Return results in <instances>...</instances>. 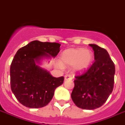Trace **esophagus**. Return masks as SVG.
<instances>
[{"label": "esophagus", "mask_w": 125, "mask_h": 125, "mask_svg": "<svg viewBox=\"0 0 125 125\" xmlns=\"http://www.w3.org/2000/svg\"><path fill=\"white\" fill-rule=\"evenodd\" d=\"M72 79V75H65V76H64V79H65V81L68 80V79Z\"/></svg>", "instance_id": "34e87169"}]
</instances>
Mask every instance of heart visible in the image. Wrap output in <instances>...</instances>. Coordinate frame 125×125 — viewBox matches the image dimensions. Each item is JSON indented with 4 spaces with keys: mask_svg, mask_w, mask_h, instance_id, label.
I'll return each instance as SVG.
<instances>
[{
    "mask_svg": "<svg viewBox=\"0 0 125 125\" xmlns=\"http://www.w3.org/2000/svg\"><path fill=\"white\" fill-rule=\"evenodd\" d=\"M93 53L90 50L83 48H70L63 51L61 55V61L63 65L71 66L75 72H83L91 65ZM58 63L59 67L63 66Z\"/></svg>",
    "mask_w": 125,
    "mask_h": 125,
    "instance_id": "1",
    "label": "heart"
}]
</instances>
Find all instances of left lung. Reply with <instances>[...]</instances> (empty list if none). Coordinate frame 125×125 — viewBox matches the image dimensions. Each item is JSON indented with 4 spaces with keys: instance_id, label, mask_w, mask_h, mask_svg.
Masks as SVG:
<instances>
[{
    "instance_id": "8db88e82",
    "label": "left lung",
    "mask_w": 125,
    "mask_h": 125,
    "mask_svg": "<svg viewBox=\"0 0 125 125\" xmlns=\"http://www.w3.org/2000/svg\"><path fill=\"white\" fill-rule=\"evenodd\" d=\"M94 51L95 62L89 70L75 76L72 99L77 107L92 110L101 107L114 87L115 67L109 54L96 44H89Z\"/></svg>"
}]
</instances>
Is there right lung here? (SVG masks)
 <instances>
[{"label": "right lung", "mask_w": 125, "mask_h": 125, "mask_svg": "<svg viewBox=\"0 0 125 125\" xmlns=\"http://www.w3.org/2000/svg\"><path fill=\"white\" fill-rule=\"evenodd\" d=\"M61 44L34 40L18 50L10 69L11 89L19 102L29 108H41L50 102L64 77H54L39 65L44 58H55Z\"/></svg>", "instance_id": "add662e5"}]
</instances>
